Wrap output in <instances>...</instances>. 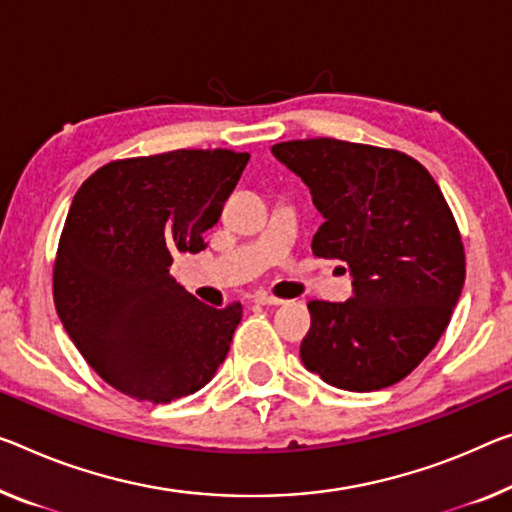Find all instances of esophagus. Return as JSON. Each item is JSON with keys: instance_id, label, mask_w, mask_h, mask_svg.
Wrapping results in <instances>:
<instances>
[{"instance_id": "obj_1", "label": "esophagus", "mask_w": 512, "mask_h": 512, "mask_svg": "<svg viewBox=\"0 0 512 512\" xmlns=\"http://www.w3.org/2000/svg\"><path fill=\"white\" fill-rule=\"evenodd\" d=\"M254 302L256 304H263V306H279V304H283V300H279V297H272V295H267V293H256L254 295Z\"/></svg>"}]
</instances>
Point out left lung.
I'll use <instances>...</instances> for the list:
<instances>
[{
    "mask_svg": "<svg viewBox=\"0 0 512 512\" xmlns=\"http://www.w3.org/2000/svg\"><path fill=\"white\" fill-rule=\"evenodd\" d=\"M272 155L304 180L322 226L311 249L348 263V302H311L300 357L322 382L377 391L410 375L448 327L465 286L460 231L414 157L341 139H297Z\"/></svg>",
    "mask_w": 512,
    "mask_h": 512,
    "instance_id": "8db88e82",
    "label": "left lung"
}]
</instances>
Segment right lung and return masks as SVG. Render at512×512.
Masks as SVG:
<instances>
[{"label": "right lung", "mask_w": 512, "mask_h": 512, "mask_svg": "<svg viewBox=\"0 0 512 512\" xmlns=\"http://www.w3.org/2000/svg\"><path fill=\"white\" fill-rule=\"evenodd\" d=\"M249 153L171 151L109 162L77 190L54 263V304L89 366L148 403L190 396L215 377L242 306L215 309L169 274L206 249Z\"/></svg>", "instance_id": "1"}]
</instances>
